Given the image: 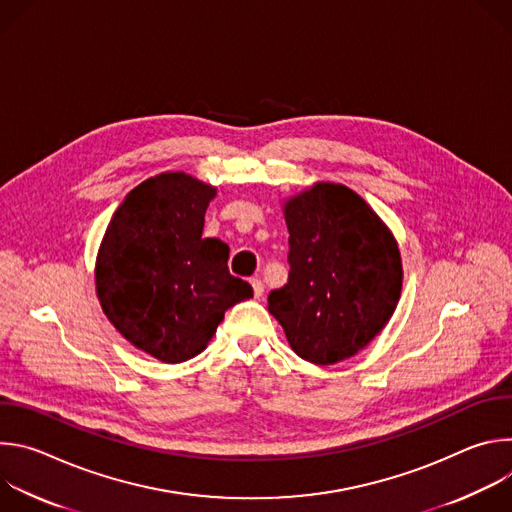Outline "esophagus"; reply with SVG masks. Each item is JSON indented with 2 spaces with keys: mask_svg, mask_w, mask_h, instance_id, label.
Masks as SVG:
<instances>
[{
  "mask_svg": "<svg viewBox=\"0 0 512 512\" xmlns=\"http://www.w3.org/2000/svg\"><path fill=\"white\" fill-rule=\"evenodd\" d=\"M251 285H253V294H255V298H261V296H263V291H265L263 281H261L259 277H253V279H251Z\"/></svg>",
  "mask_w": 512,
  "mask_h": 512,
  "instance_id": "obj_1",
  "label": "esophagus"
}]
</instances>
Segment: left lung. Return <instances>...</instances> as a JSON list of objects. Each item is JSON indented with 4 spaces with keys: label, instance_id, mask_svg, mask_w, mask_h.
Returning <instances> with one entry per match:
<instances>
[{
    "label": "left lung",
    "instance_id": "1",
    "mask_svg": "<svg viewBox=\"0 0 512 512\" xmlns=\"http://www.w3.org/2000/svg\"><path fill=\"white\" fill-rule=\"evenodd\" d=\"M289 277L269 314L300 358L336 364L391 320L403 287L399 245L381 216L344 184L316 182L283 202Z\"/></svg>",
    "mask_w": 512,
    "mask_h": 512
}]
</instances>
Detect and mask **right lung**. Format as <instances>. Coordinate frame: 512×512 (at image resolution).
I'll list each match as a JSON object with an SVG mask.
<instances>
[{
  "mask_svg": "<svg viewBox=\"0 0 512 512\" xmlns=\"http://www.w3.org/2000/svg\"><path fill=\"white\" fill-rule=\"evenodd\" d=\"M214 196V186L184 172L148 178L119 204L97 253L107 320L168 364L200 354L225 312L253 298V287L229 273V245L202 237Z\"/></svg>",
  "mask_w": 512,
  "mask_h": 512,
  "instance_id": "add662e5",
  "label": "right lung"
}]
</instances>
